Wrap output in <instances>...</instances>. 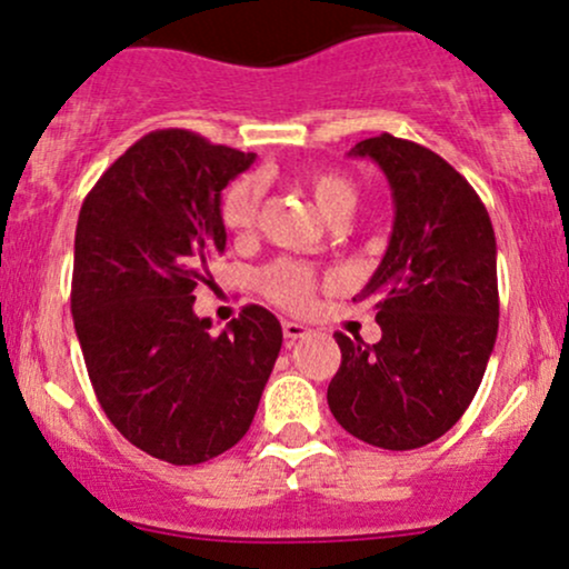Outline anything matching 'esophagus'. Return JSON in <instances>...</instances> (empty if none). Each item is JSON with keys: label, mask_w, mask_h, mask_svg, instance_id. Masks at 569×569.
Segmentation results:
<instances>
[{"label": "esophagus", "mask_w": 569, "mask_h": 569, "mask_svg": "<svg viewBox=\"0 0 569 569\" xmlns=\"http://www.w3.org/2000/svg\"><path fill=\"white\" fill-rule=\"evenodd\" d=\"M310 335V329H307L305 323H297V321H283V337H286V348H291L297 339H305Z\"/></svg>", "instance_id": "obj_1"}]
</instances>
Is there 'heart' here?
I'll list each match as a JSON object with an SVG mask.
<instances>
[{"label": "heart", "instance_id": "1", "mask_svg": "<svg viewBox=\"0 0 569 569\" xmlns=\"http://www.w3.org/2000/svg\"><path fill=\"white\" fill-rule=\"evenodd\" d=\"M299 184L312 194L316 206L331 221L345 219L356 208L358 192L350 176L335 168H310V171L299 173ZM264 187L257 176H240L230 187L224 189L219 202L221 224L234 234H246L257 227L259 211H262ZM259 286H262L264 297L289 310H302L310 305L312 291H316L318 278L312 267L302 262H291V259H278V262L267 264L259 272Z\"/></svg>", "mask_w": 569, "mask_h": 569}]
</instances>
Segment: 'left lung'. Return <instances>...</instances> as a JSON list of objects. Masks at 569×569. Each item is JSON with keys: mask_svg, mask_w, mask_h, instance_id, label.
I'll return each instance as SVG.
<instances>
[{"mask_svg": "<svg viewBox=\"0 0 569 569\" xmlns=\"http://www.w3.org/2000/svg\"><path fill=\"white\" fill-rule=\"evenodd\" d=\"M388 176L396 219L380 267L352 302H375L382 339L337 331L342 350L329 409L371 447H426L473 401L498 337V246L473 187L420 143L358 141Z\"/></svg>", "mask_w": 569, "mask_h": 569, "instance_id": "1", "label": "left lung"}]
</instances>
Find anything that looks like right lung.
<instances>
[{
    "label": "right lung",
    "mask_w": 569,
    "mask_h": 569,
    "mask_svg": "<svg viewBox=\"0 0 569 569\" xmlns=\"http://www.w3.org/2000/svg\"><path fill=\"white\" fill-rule=\"evenodd\" d=\"M253 158L154 130L103 171L77 219L71 316L96 398L133 447L173 466L243 439L283 342L259 305L219 337L192 310L227 246L221 189Z\"/></svg>",
    "instance_id": "add662e5"
}]
</instances>
